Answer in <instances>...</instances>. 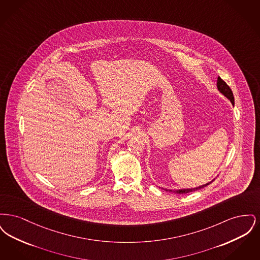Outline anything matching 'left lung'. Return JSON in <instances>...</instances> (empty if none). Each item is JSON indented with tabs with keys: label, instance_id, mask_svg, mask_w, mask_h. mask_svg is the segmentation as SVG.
<instances>
[{
	"label": "left lung",
	"instance_id": "obj_1",
	"mask_svg": "<svg viewBox=\"0 0 260 260\" xmlns=\"http://www.w3.org/2000/svg\"><path fill=\"white\" fill-rule=\"evenodd\" d=\"M217 88H218V90L222 93L223 95H225L227 99H229L230 101H231V103L234 105V95H233V92H232V90H231V88L229 87V86L223 81L222 79L220 78V77H218L217 78ZM214 180V179H213ZM213 180H211L210 182L209 183H207V184H204V185L199 186V187H196V188H191V189H180V190H170V191H172L173 193H176V194H186V193H189V192H193V191H196V190H199V189H202V188H204V187H206L207 185H209L210 184ZM168 191V190H167Z\"/></svg>",
	"mask_w": 260,
	"mask_h": 260
}]
</instances>
